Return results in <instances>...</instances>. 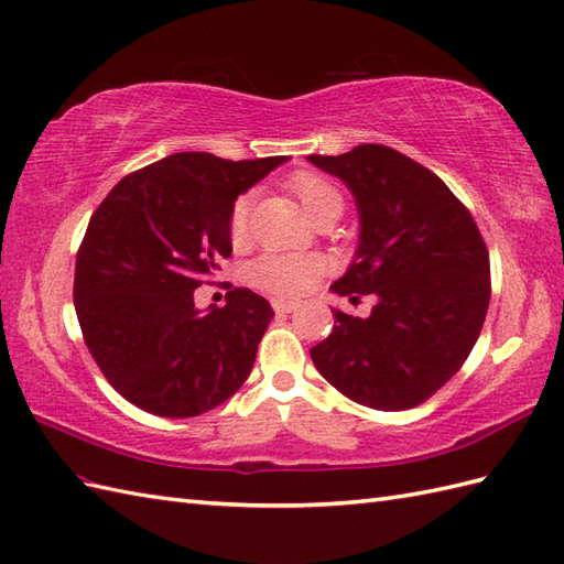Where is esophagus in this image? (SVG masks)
Listing matches in <instances>:
<instances>
[{"instance_id": "1", "label": "esophagus", "mask_w": 564, "mask_h": 564, "mask_svg": "<svg viewBox=\"0 0 564 564\" xmlns=\"http://www.w3.org/2000/svg\"><path fill=\"white\" fill-rule=\"evenodd\" d=\"M301 304L299 301H290V299H272V308L278 313H292L296 311Z\"/></svg>"}]
</instances>
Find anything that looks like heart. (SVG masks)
<instances>
[{
    "label": "heart",
    "mask_w": 564,
    "mask_h": 564,
    "mask_svg": "<svg viewBox=\"0 0 564 564\" xmlns=\"http://www.w3.org/2000/svg\"><path fill=\"white\" fill-rule=\"evenodd\" d=\"M292 194L299 198L301 208L306 210L311 223L321 217H339L345 210V198L339 188L329 178L315 172H299L290 178ZM251 196H239L229 213V239L243 243L249 235V213ZM321 274V263L308 256L290 253H265L256 258L249 265V282L258 290L278 294V296H299L308 292L315 278Z\"/></svg>",
    "instance_id": "1"
}]
</instances>
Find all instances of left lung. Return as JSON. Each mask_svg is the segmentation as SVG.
Instances as JSON below:
<instances>
[{"label": "left lung", "mask_w": 564, "mask_h": 564, "mask_svg": "<svg viewBox=\"0 0 564 564\" xmlns=\"http://www.w3.org/2000/svg\"><path fill=\"white\" fill-rule=\"evenodd\" d=\"M339 176L359 208V249L329 286L351 304L373 294L368 318L335 313L311 349L321 376L349 400L402 411L457 373L484 327L490 260L471 213L423 164L380 143L345 155H308Z\"/></svg>", "instance_id": "obj_1"}]
</instances>
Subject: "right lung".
I'll use <instances>...</instances> for the list:
<instances>
[{"mask_svg":"<svg viewBox=\"0 0 564 564\" xmlns=\"http://www.w3.org/2000/svg\"><path fill=\"white\" fill-rule=\"evenodd\" d=\"M284 155L174 153L131 172L93 213L76 256L86 347L123 400L164 419L198 416L249 378L272 306L246 286L200 313L194 290L231 256L237 196Z\"/></svg>","mask_w":564,"mask_h":564,"instance_id":"obj_1","label":"right lung"}]
</instances>
